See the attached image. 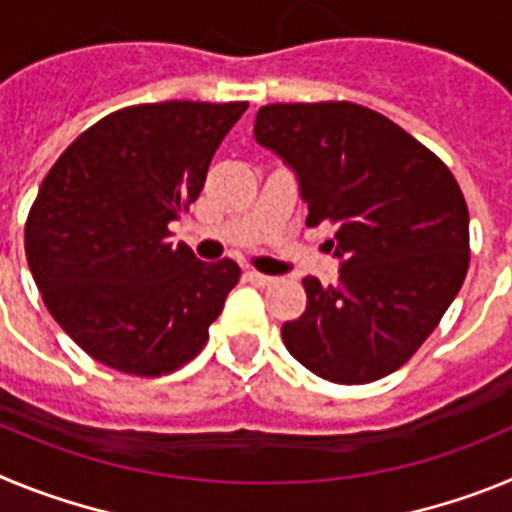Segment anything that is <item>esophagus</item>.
I'll use <instances>...</instances> for the list:
<instances>
[{"label":"esophagus","mask_w":512,"mask_h":512,"mask_svg":"<svg viewBox=\"0 0 512 512\" xmlns=\"http://www.w3.org/2000/svg\"><path fill=\"white\" fill-rule=\"evenodd\" d=\"M246 279L251 284H259V287H269V284L274 282V277H266V274H261V271H256V269H248Z\"/></svg>","instance_id":"obj_1"}]
</instances>
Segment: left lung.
<instances>
[{
  "label": "left lung",
  "mask_w": 512,
  "mask_h": 512,
  "mask_svg": "<svg viewBox=\"0 0 512 512\" xmlns=\"http://www.w3.org/2000/svg\"><path fill=\"white\" fill-rule=\"evenodd\" d=\"M253 135L297 171L307 228L336 225L338 282L302 279L307 310L282 325L312 374L369 384L431 336L469 269V210L454 174L390 117L354 102L266 104Z\"/></svg>",
  "instance_id": "8db88e82"
}]
</instances>
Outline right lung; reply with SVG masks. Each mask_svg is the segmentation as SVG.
<instances>
[{
	"label": "right lung",
	"instance_id": "obj_1",
	"mask_svg": "<svg viewBox=\"0 0 512 512\" xmlns=\"http://www.w3.org/2000/svg\"><path fill=\"white\" fill-rule=\"evenodd\" d=\"M248 102L133 104L87 128L45 174L25 256L45 307L92 359L161 377L205 348L238 284L233 259L169 241Z\"/></svg>",
	"mask_w": 512,
	"mask_h": 512
}]
</instances>
